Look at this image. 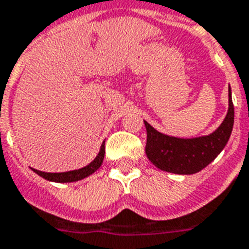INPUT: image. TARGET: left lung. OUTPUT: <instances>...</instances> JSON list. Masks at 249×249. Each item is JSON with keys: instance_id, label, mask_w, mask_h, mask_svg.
<instances>
[{"instance_id": "8db88e82", "label": "left lung", "mask_w": 249, "mask_h": 249, "mask_svg": "<svg viewBox=\"0 0 249 249\" xmlns=\"http://www.w3.org/2000/svg\"><path fill=\"white\" fill-rule=\"evenodd\" d=\"M147 130L146 155L159 169L176 174H194L212 163L228 143L234 125V105L229 88V111L216 132L205 137L182 140L161 134L144 121Z\"/></svg>"}]
</instances>
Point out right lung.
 Here are the masks:
<instances>
[{"mask_svg": "<svg viewBox=\"0 0 249 249\" xmlns=\"http://www.w3.org/2000/svg\"><path fill=\"white\" fill-rule=\"evenodd\" d=\"M105 142L102 143L101 151L97 155V158L89 164V165L84 166L81 169L71 170V172H63V173H46V172H41V170L33 169L35 173H37L38 176H41L45 179L53 182H60V183H64V182H75L79 181V179H83V178L88 177L90 174H93L95 170L99 169V166L103 163V158H105Z\"/></svg>", "mask_w": 249, "mask_h": 249, "instance_id": "obj_1", "label": "right lung"}]
</instances>
